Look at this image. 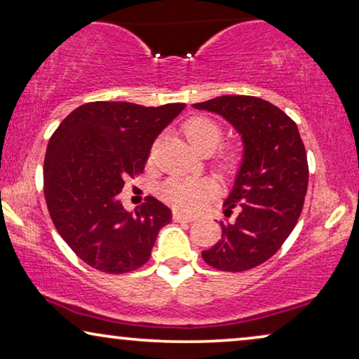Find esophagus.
Returning a JSON list of instances; mask_svg holds the SVG:
<instances>
[{
	"instance_id": "obj_1",
	"label": "esophagus",
	"mask_w": 359,
	"mask_h": 359,
	"mask_svg": "<svg viewBox=\"0 0 359 359\" xmlns=\"http://www.w3.org/2000/svg\"><path fill=\"white\" fill-rule=\"evenodd\" d=\"M173 220L175 222H193L194 217H191V215H184L181 212H173Z\"/></svg>"
}]
</instances>
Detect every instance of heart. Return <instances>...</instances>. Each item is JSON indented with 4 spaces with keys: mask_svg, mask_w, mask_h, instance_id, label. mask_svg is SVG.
<instances>
[{
    "mask_svg": "<svg viewBox=\"0 0 359 359\" xmlns=\"http://www.w3.org/2000/svg\"><path fill=\"white\" fill-rule=\"evenodd\" d=\"M183 135L191 149L201 155H209L217 149L224 129L217 121L208 116H193L183 124ZM242 154L235 145L224 147L214 156V168L220 175H230L238 168ZM214 186L204 180L170 178L158 188L160 199L181 212H196L212 198Z\"/></svg>",
    "mask_w": 359,
    "mask_h": 359,
    "instance_id": "1",
    "label": "heart"
}]
</instances>
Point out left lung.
Returning <instances> with one entry per match:
<instances>
[{
	"instance_id": "8db88e82",
	"label": "left lung",
	"mask_w": 359,
	"mask_h": 359,
	"mask_svg": "<svg viewBox=\"0 0 359 359\" xmlns=\"http://www.w3.org/2000/svg\"><path fill=\"white\" fill-rule=\"evenodd\" d=\"M224 116L245 144L243 163L220 220L222 238L203 252L220 271L240 273L268 262L286 242L302 212L309 183L304 142L291 117L255 96H219L194 104Z\"/></svg>"
}]
</instances>
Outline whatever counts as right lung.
Returning a JSON list of instances; mask_svg holds the SVG:
<instances>
[{
  "mask_svg": "<svg viewBox=\"0 0 359 359\" xmlns=\"http://www.w3.org/2000/svg\"><path fill=\"white\" fill-rule=\"evenodd\" d=\"M183 109V102H86L52 134L43 161L47 209L57 232L88 266L122 274L149 262L171 210L147 196L132 215L116 196L126 178L144 173L155 139Z\"/></svg>",
  "mask_w": 359,
  "mask_h": 359,
  "instance_id": "right-lung-1",
  "label": "right lung"
}]
</instances>
